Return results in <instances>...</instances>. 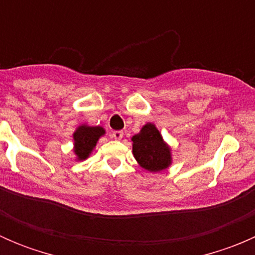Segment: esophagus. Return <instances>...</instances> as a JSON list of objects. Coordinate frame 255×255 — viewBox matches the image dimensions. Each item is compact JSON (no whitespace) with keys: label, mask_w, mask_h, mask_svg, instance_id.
I'll use <instances>...</instances> for the list:
<instances>
[{"label":"esophagus","mask_w":255,"mask_h":255,"mask_svg":"<svg viewBox=\"0 0 255 255\" xmlns=\"http://www.w3.org/2000/svg\"><path fill=\"white\" fill-rule=\"evenodd\" d=\"M111 137H112V138H115V139H117V140L122 139V137H123V132H122V130H115V132H112Z\"/></svg>","instance_id":"esophagus-1"}]
</instances>
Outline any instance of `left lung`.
<instances>
[{"mask_svg": "<svg viewBox=\"0 0 255 255\" xmlns=\"http://www.w3.org/2000/svg\"><path fill=\"white\" fill-rule=\"evenodd\" d=\"M132 142L133 155L143 169L156 173L169 168L171 164L170 146L164 142L153 123L143 126L140 132L133 135Z\"/></svg>", "mask_w": 255, "mask_h": 255, "instance_id": "8db88e82", "label": "left lung"}]
</instances>
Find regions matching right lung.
<instances>
[{"mask_svg": "<svg viewBox=\"0 0 255 255\" xmlns=\"http://www.w3.org/2000/svg\"><path fill=\"white\" fill-rule=\"evenodd\" d=\"M105 134V129L100 126L91 127V126L82 125L76 128L74 132V153L78 160H85L89 158L91 151L96 146L97 140L101 135Z\"/></svg>", "mask_w": 255, "mask_h": 255, "instance_id": "right-lung-1", "label": "right lung"}]
</instances>
